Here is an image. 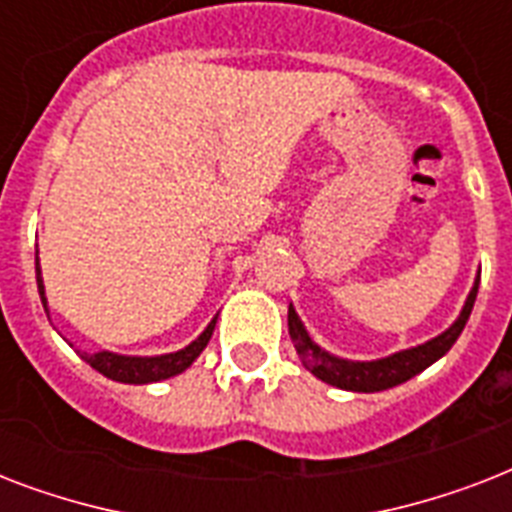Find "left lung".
I'll use <instances>...</instances> for the list:
<instances>
[{"instance_id":"1","label":"left lung","mask_w":512,"mask_h":512,"mask_svg":"<svg viewBox=\"0 0 512 512\" xmlns=\"http://www.w3.org/2000/svg\"><path fill=\"white\" fill-rule=\"evenodd\" d=\"M478 281H481V273L473 281V289H470L468 300L462 305L460 316L454 319V324L446 332H441L433 340L422 342V345H414V348L398 350V353H390L385 358H374V361H350V358H340L335 353H329L321 345L313 342V337L308 335V329L300 321L297 311L289 303V337L295 342V350L303 366L313 377H319L321 382L327 385H335L340 390H353V393H377V390L396 388L401 382L412 380L414 374H420L422 369H428L430 364H436L438 358L446 356L449 348H452L457 337L462 335V329L468 324L470 311H473V303H476L478 295Z\"/></svg>"}]
</instances>
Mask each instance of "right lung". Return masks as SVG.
I'll return each mask as SVG.
<instances>
[{"label":"right lung","mask_w":512,"mask_h":512,"mask_svg":"<svg viewBox=\"0 0 512 512\" xmlns=\"http://www.w3.org/2000/svg\"><path fill=\"white\" fill-rule=\"evenodd\" d=\"M36 287H39V297H42V305L47 316H50V308H47V295H44V281H42V268H39V249H36ZM217 316L207 324V329L201 332L191 345L175 350V353H162V356H122V353H111V350H98V353H79V356L98 369L103 377L116 382H127V385H148V382L170 380L175 374L185 372L188 366L199 358V353L207 348L209 337L215 332Z\"/></svg>","instance_id":"1"}]
</instances>
